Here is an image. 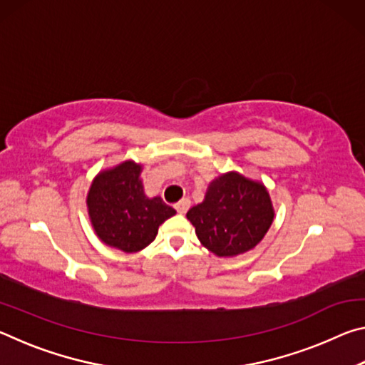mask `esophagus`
<instances>
[{"instance_id":"34e87169","label":"esophagus","mask_w":365,"mask_h":365,"mask_svg":"<svg viewBox=\"0 0 365 365\" xmlns=\"http://www.w3.org/2000/svg\"><path fill=\"white\" fill-rule=\"evenodd\" d=\"M190 206H191V201L188 200V197H183V200L178 201L174 207L177 209V212L185 214V212H187L188 209H190Z\"/></svg>"}]
</instances>
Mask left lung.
Masks as SVG:
<instances>
[{"label":"left lung","mask_w":365,"mask_h":365,"mask_svg":"<svg viewBox=\"0 0 365 365\" xmlns=\"http://www.w3.org/2000/svg\"><path fill=\"white\" fill-rule=\"evenodd\" d=\"M187 217L209 251L237 256L264 238L274 220V209L261 183L232 172L211 183L205 201L191 207Z\"/></svg>","instance_id":"obj_1"}]
</instances>
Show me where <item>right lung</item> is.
I'll return each instance as SVG.
<instances>
[{
    "mask_svg": "<svg viewBox=\"0 0 365 365\" xmlns=\"http://www.w3.org/2000/svg\"><path fill=\"white\" fill-rule=\"evenodd\" d=\"M140 170V165L128 160L101 172L86 197L98 237L123 252L146 248L156 238L159 225L175 214L159 196L145 195Z\"/></svg>",
    "mask_w": 365,
    "mask_h": 365,
    "instance_id": "right-lung-1",
    "label": "right lung"
}]
</instances>
